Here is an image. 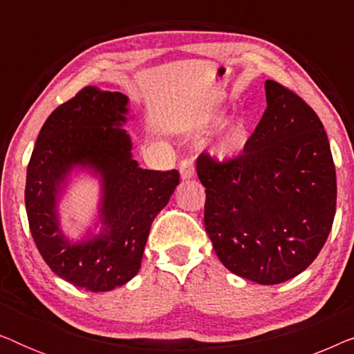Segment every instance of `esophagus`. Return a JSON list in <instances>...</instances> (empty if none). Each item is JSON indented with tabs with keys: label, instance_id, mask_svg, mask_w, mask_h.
I'll list each match as a JSON object with an SVG mask.
<instances>
[{
	"label": "esophagus",
	"instance_id": "obj_1",
	"mask_svg": "<svg viewBox=\"0 0 354 354\" xmlns=\"http://www.w3.org/2000/svg\"><path fill=\"white\" fill-rule=\"evenodd\" d=\"M178 172H180L182 178H190L193 177V174H195V167H193V161L190 159H183L180 162V166H178Z\"/></svg>",
	"mask_w": 354,
	"mask_h": 354
}]
</instances>
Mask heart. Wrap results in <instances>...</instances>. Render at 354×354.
Wrapping results in <instances>:
<instances>
[{"label":"heart","instance_id":"1","mask_svg":"<svg viewBox=\"0 0 354 354\" xmlns=\"http://www.w3.org/2000/svg\"><path fill=\"white\" fill-rule=\"evenodd\" d=\"M225 119L227 111L221 109L211 115L209 125L211 127H219V125L225 122ZM246 137H248V119L240 115V118H236L234 120V122L227 125L224 135H222L219 143H217L216 147V154L222 159L234 156V154L245 145Z\"/></svg>","mask_w":354,"mask_h":354}]
</instances>
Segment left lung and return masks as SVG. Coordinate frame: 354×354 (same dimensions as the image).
Wrapping results in <instances>:
<instances>
[{
    "label": "left lung",
    "instance_id": "left-lung-1",
    "mask_svg": "<svg viewBox=\"0 0 354 354\" xmlns=\"http://www.w3.org/2000/svg\"><path fill=\"white\" fill-rule=\"evenodd\" d=\"M263 119L243 154L217 164L201 154L205 229L232 274L277 285L301 274L330 234L337 177L321 119L274 80H266Z\"/></svg>",
    "mask_w": 354,
    "mask_h": 354
}]
</instances>
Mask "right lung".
<instances>
[{"mask_svg": "<svg viewBox=\"0 0 354 354\" xmlns=\"http://www.w3.org/2000/svg\"><path fill=\"white\" fill-rule=\"evenodd\" d=\"M119 91L86 86L53 111L27 167L26 209L41 258L57 277L88 292H111L138 274L154 217L178 185L177 171H149L133 158ZM80 173L100 183L92 225L79 239L64 230L59 205Z\"/></svg>", "mask_w": 354, "mask_h": 354, "instance_id": "1", "label": "right lung"}]
</instances>
